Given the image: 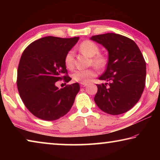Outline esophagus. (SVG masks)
<instances>
[{
    "instance_id": "esophagus-1",
    "label": "esophagus",
    "mask_w": 160,
    "mask_h": 160,
    "mask_svg": "<svg viewBox=\"0 0 160 160\" xmlns=\"http://www.w3.org/2000/svg\"><path fill=\"white\" fill-rule=\"evenodd\" d=\"M87 85H88V84L87 83H81V85H80V86L82 87V88H85V87H86Z\"/></svg>"
}]
</instances>
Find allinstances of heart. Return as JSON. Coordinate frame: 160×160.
Masks as SVG:
<instances>
[{
  "mask_svg": "<svg viewBox=\"0 0 160 160\" xmlns=\"http://www.w3.org/2000/svg\"><path fill=\"white\" fill-rule=\"evenodd\" d=\"M79 50L88 57L92 58L91 61L97 68H102L106 64V58L99 54V47L96 43L90 40L82 42L79 46ZM65 65L68 69H72L74 67V53L69 51L65 56ZM96 75V71L93 69L78 70L75 71L72 77L74 81L80 83H88L92 78Z\"/></svg>",
  "mask_w": 160,
  "mask_h": 160,
  "instance_id": "heart-1",
  "label": "heart"
}]
</instances>
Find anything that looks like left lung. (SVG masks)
Masks as SVG:
<instances>
[{
  "instance_id": "obj_1",
  "label": "left lung",
  "mask_w": 160,
  "mask_h": 160,
  "mask_svg": "<svg viewBox=\"0 0 160 160\" xmlns=\"http://www.w3.org/2000/svg\"><path fill=\"white\" fill-rule=\"evenodd\" d=\"M90 39L108 51V63L99 80L109 82L97 85L94 100L100 109L109 114L126 113L139 101L144 90L146 63L134 41L115 33L99 34Z\"/></svg>"
}]
</instances>
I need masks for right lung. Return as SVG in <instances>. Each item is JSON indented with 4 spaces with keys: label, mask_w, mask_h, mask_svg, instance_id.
I'll list each match as a JSON object with an SVG mask.
<instances>
[{
    "label": "right lung",
    "mask_w": 160,
    "mask_h": 160,
    "mask_svg": "<svg viewBox=\"0 0 160 160\" xmlns=\"http://www.w3.org/2000/svg\"><path fill=\"white\" fill-rule=\"evenodd\" d=\"M78 40L79 37H45L31 43L22 54L18 69V92L25 107L37 118L54 121L71 109L79 84L58 89L56 82L71 80L67 75L65 56Z\"/></svg>",
    "instance_id": "obj_1"
}]
</instances>
